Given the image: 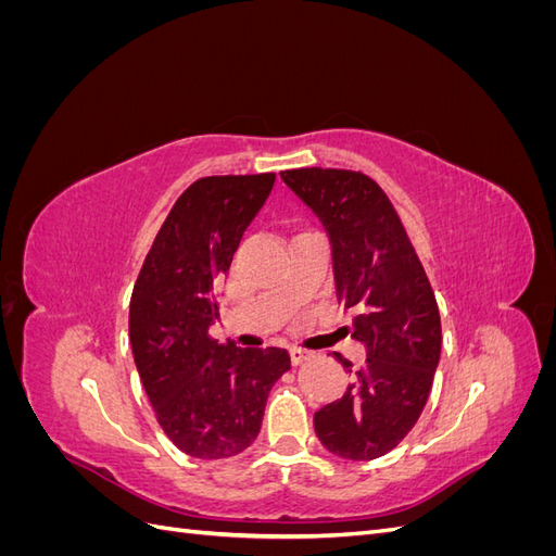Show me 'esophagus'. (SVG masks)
<instances>
[{"label": "esophagus", "mask_w": 556, "mask_h": 556, "mask_svg": "<svg viewBox=\"0 0 556 556\" xmlns=\"http://www.w3.org/2000/svg\"><path fill=\"white\" fill-rule=\"evenodd\" d=\"M311 357H313V352H308V350H301V348H292V350H290V359H292L294 366L308 362Z\"/></svg>", "instance_id": "esophagus-1"}]
</instances>
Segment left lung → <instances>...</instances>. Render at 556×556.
<instances>
[{
  "label": "left lung",
  "instance_id": "8db88e82",
  "mask_svg": "<svg viewBox=\"0 0 556 556\" xmlns=\"http://www.w3.org/2000/svg\"><path fill=\"white\" fill-rule=\"evenodd\" d=\"M280 178L323 223L336 296L355 313L352 339L366 348L357 371L341 357L352 382L315 413V433L336 457L378 459L406 439L425 410L443 345L439 304L376 180L341 169H294Z\"/></svg>",
  "mask_w": 556,
  "mask_h": 556
}]
</instances>
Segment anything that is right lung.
<instances>
[{
	"label": "right lung",
	"mask_w": 556,
	"mask_h": 556,
	"mask_svg": "<svg viewBox=\"0 0 556 556\" xmlns=\"http://www.w3.org/2000/svg\"><path fill=\"white\" fill-rule=\"evenodd\" d=\"M276 176H208L185 190L155 237L129 304V343L157 422L194 459H227L262 429L266 399L290 371L280 348L217 343V282Z\"/></svg>",
	"instance_id": "right-lung-1"
}]
</instances>
